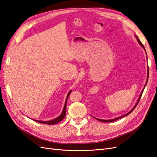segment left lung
I'll list each match as a JSON object with an SVG mask.
<instances>
[{
	"instance_id": "8db88e82",
	"label": "left lung",
	"mask_w": 157,
	"mask_h": 157,
	"mask_svg": "<svg viewBox=\"0 0 157 157\" xmlns=\"http://www.w3.org/2000/svg\"><path fill=\"white\" fill-rule=\"evenodd\" d=\"M136 38H137V41H138V42H139V44L143 47V48L145 49V47H144V46L143 45V44L141 43V41L140 40V39H138V37L137 36H136ZM149 68H148V77L149 78ZM147 81H148V79L147 80V82H146V84H147ZM146 84H145V86H146ZM143 92H144V90H143V91L141 92V95H140V98H139V99H138V101H137V103H136V105H135V107L133 108L132 110L128 113H127V114H126V115H123V116H121V117H118V118H115V119H112V120H102V119H99V118H96V119L98 120V121H100V122H113V121H116L117 120H118V119H120V118H122V117H126V116H127L128 115H129V114H130L134 110V109L136 108V107L137 106V104H138V103H139V101H140V99H141V96H142V94H143Z\"/></svg>"
}]
</instances>
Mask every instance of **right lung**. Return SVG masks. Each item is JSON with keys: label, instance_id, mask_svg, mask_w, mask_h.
I'll list each match as a JSON object with an SVG mask.
<instances>
[{"label": "right lung", "instance_id": "obj_1", "mask_svg": "<svg viewBox=\"0 0 157 157\" xmlns=\"http://www.w3.org/2000/svg\"><path fill=\"white\" fill-rule=\"evenodd\" d=\"M71 91H70L67 95V99H66V101H65V105H64V108H63V110L62 111V113H61V114L60 115V116H59L58 118H55L54 120H52V121H36L35 120V121L36 122H40V123H42V124H48V125H52V124H57V123L59 122L60 121H62L63 118H65V113H66V107H67V99H68V98L69 96V95L71 94Z\"/></svg>", "mask_w": 157, "mask_h": 157}]
</instances>
